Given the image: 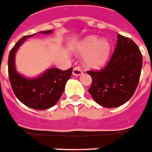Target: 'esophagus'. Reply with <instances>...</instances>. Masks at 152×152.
<instances>
[{
	"label": "esophagus",
	"instance_id": "1",
	"mask_svg": "<svg viewBox=\"0 0 152 152\" xmlns=\"http://www.w3.org/2000/svg\"><path fill=\"white\" fill-rule=\"evenodd\" d=\"M82 75V70L79 68V67H75L74 70H73V75H75V76H80V75Z\"/></svg>",
	"mask_w": 152,
	"mask_h": 152
}]
</instances>
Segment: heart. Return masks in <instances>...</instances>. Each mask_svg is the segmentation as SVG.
Wrapping results in <instances>:
<instances>
[{
    "instance_id": "1",
    "label": "heart",
    "mask_w": 152,
    "mask_h": 152,
    "mask_svg": "<svg viewBox=\"0 0 152 152\" xmlns=\"http://www.w3.org/2000/svg\"><path fill=\"white\" fill-rule=\"evenodd\" d=\"M110 42L97 36H88L75 46L77 54L85 56V66L91 69H99L104 66L110 57Z\"/></svg>"
}]
</instances>
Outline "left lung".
Wrapping results in <instances>:
<instances>
[{"label":"left lung","instance_id":"1","mask_svg":"<svg viewBox=\"0 0 152 152\" xmlns=\"http://www.w3.org/2000/svg\"><path fill=\"white\" fill-rule=\"evenodd\" d=\"M142 63V54L135 42L118 34L107 65L99 71L87 72L93 79L88 93L100 106L107 108L122 106L135 93Z\"/></svg>","mask_w":152,"mask_h":152}]
</instances>
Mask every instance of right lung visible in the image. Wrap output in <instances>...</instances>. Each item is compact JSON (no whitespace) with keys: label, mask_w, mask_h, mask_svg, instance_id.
Wrapping results in <instances>:
<instances>
[{"label":"right lung","mask_w":152,"mask_h":152,"mask_svg":"<svg viewBox=\"0 0 152 152\" xmlns=\"http://www.w3.org/2000/svg\"><path fill=\"white\" fill-rule=\"evenodd\" d=\"M53 32V30H45L39 34H49ZM36 34L24 36L12 48L8 56V76L13 92L19 101L30 108L45 110L54 106L61 97L73 69L63 71L53 67L35 77H27L19 74L15 66V54L26 39Z\"/></svg>","instance_id":"obj_1"}]
</instances>
